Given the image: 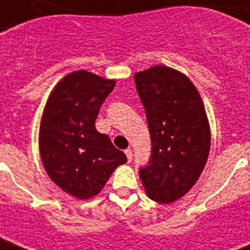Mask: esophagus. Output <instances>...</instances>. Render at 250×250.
<instances>
[{"instance_id":"esophagus-1","label":"esophagus","mask_w":250,"mask_h":250,"mask_svg":"<svg viewBox=\"0 0 250 250\" xmlns=\"http://www.w3.org/2000/svg\"><path fill=\"white\" fill-rule=\"evenodd\" d=\"M125 156H127V160H128V163H131V160H132V150L125 149Z\"/></svg>"}]
</instances>
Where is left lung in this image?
Segmentation results:
<instances>
[{
  "instance_id": "obj_1",
  "label": "left lung",
  "mask_w": 250,
  "mask_h": 250,
  "mask_svg": "<svg viewBox=\"0 0 250 250\" xmlns=\"http://www.w3.org/2000/svg\"><path fill=\"white\" fill-rule=\"evenodd\" d=\"M150 135V156L139 169L150 199L171 203L201 176L209 152V127L201 95L180 72L156 65L135 74Z\"/></svg>"
}]
</instances>
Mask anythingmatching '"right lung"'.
I'll return each instance as SVG.
<instances>
[{
  "label": "right lung",
  "mask_w": 250,
  "mask_h": 250,
  "mask_svg": "<svg viewBox=\"0 0 250 250\" xmlns=\"http://www.w3.org/2000/svg\"><path fill=\"white\" fill-rule=\"evenodd\" d=\"M115 86L86 70L68 74L57 83L41 123V156L49 178L80 199L94 197L127 157L107 135L95 129V119Z\"/></svg>",
  "instance_id": "1"
}]
</instances>
